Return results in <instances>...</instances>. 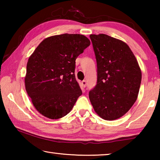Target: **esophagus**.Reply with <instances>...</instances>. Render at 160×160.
Instances as JSON below:
<instances>
[{
    "instance_id": "1",
    "label": "esophagus",
    "mask_w": 160,
    "mask_h": 160,
    "mask_svg": "<svg viewBox=\"0 0 160 160\" xmlns=\"http://www.w3.org/2000/svg\"><path fill=\"white\" fill-rule=\"evenodd\" d=\"M82 85L83 88H85L86 85H87V82H86L85 80H82Z\"/></svg>"
}]
</instances>
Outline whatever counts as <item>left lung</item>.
<instances>
[{
	"label": "left lung",
	"mask_w": 160,
	"mask_h": 160,
	"mask_svg": "<svg viewBox=\"0 0 160 160\" xmlns=\"http://www.w3.org/2000/svg\"><path fill=\"white\" fill-rule=\"evenodd\" d=\"M97 65V82L89 98L102 118L113 121L128 112L138 95L142 72L125 42L107 34H91Z\"/></svg>",
	"instance_id": "1"
}]
</instances>
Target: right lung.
<instances>
[{"label": "right lung", "instance_id": "obj_1", "mask_svg": "<svg viewBox=\"0 0 160 160\" xmlns=\"http://www.w3.org/2000/svg\"><path fill=\"white\" fill-rule=\"evenodd\" d=\"M90 45L82 34L55 35L43 40L29 56L25 89L42 115L58 119L72 110L82 94L75 79V60Z\"/></svg>", "mask_w": 160, "mask_h": 160}]
</instances>
